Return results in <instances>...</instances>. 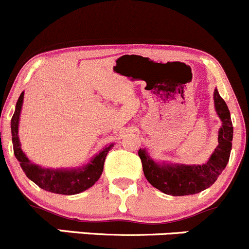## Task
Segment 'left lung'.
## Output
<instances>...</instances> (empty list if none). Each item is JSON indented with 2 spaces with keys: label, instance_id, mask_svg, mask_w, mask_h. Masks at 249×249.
Returning <instances> with one entry per match:
<instances>
[{
  "label": "left lung",
  "instance_id": "8db88e82",
  "mask_svg": "<svg viewBox=\"0 0 249 249\" xmlns=\"http://www.w3.org/2000/svg\"><path fill=\"white\" fill-rule=\"evenodd\" d=\"M214 108L222 122L218 131V145L207 162L202 165H183L159 162L149 157L145 149L139 150L143 173L148 182L164 194L172 196L193 195L210 188L227 166L232 145L233 127L230 112L219 92L214 89Z\"/></svg>",
  "mask_w": 249,
  "mask_h": 249
}]
</instances>
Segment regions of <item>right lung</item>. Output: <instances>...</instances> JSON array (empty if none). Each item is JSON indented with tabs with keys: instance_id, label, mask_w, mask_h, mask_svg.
I'll use <instances>...</instances> for the list:
<instances>
[{
	"instance_id": "1",
	"label": "right lung",
	"mask_w": 249,
	"mask_h": 249,
	"mask_svg": "<svg viewBox=\"0 0 249 249\" xmlns=\"http://www.w3.org/2000/svg\"><path fill=\"white\" fill-rule=\"evenodd\" d=\"M24 102V91L20 94L16 105V112L12 117L11 130L12 142H13L14 155L20 162L22 171L26 177L36 183L39 188L47 192L62 195H74L89 189L101 177L104 171V164L107 154L114 144L106 145L99 154L91 158L89 162L79 167L72 169H48L32 162L21 149L19 140V120Z\"/></svg>"
}]
</instances>
